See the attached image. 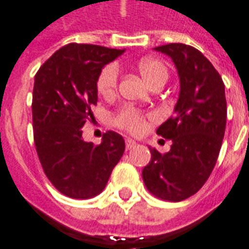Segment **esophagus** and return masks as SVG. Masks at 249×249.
I'll return each mask as SVG.
<instances>
[{
	"mask_svg": "<svg viewBox=\"0 0 249 249\" xmlns=\"http://www.w3.org/2000/svg\"><path fill=\"white\" fill-rule=\"evenodd\" d=\"M138 143L135 141H132V139H126V148L127 150H131L134 147H137Z\"/></svg>",
	"mask_w": 249,
	"mask_h": 249,
	"instance_id": "34e87169",
	"label": "esophagus"
}]
</instances>
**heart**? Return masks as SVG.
<instances>
[{
	"mask_svg": "<svg viewBox=\"0 0 249 249\" xmlns=\"http://www.w3.org/2000/svg\"><path fill=\"white\" fill-rule=\"evenodd\" d=\"M137 69L148 86H151L152 83L157 82V81L166 82L167 77H168L167 66L158 58H142L138 62ZM118 75H119V71H118V67L115 65H108V66L105 67L97 79L98 92L106 98L112 97L117 92ZM148 118L150 117H147L132 107H124L117 114L115 123L127 131L132 132V134H141L146 128Z\"/></svg>",
	"mask_w": 249,
	"mask_h": 249,
	"instance_id": "1",
	"label": "heart"
}]
</instances>
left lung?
Instances as JSON below:
<instances>
[{
    "label": "left lung",
    "instance_id": "8db88e82",
    "mask_svg": "<svg viewBox=\"0 0 249 249\" xmlns=\"http://www.w3.org/2000/svg\"><path fill=\"white\" fill-rule=\"evenodd\" d=\"M155 50L172 59L180 90L174 115L157 130L158 135L171 139V150L162 155L148 147L151 160L142 177L152 195L182 201L200 190L216 164L227 122L224 83L212 63L192 46L168 43Z\"/></svg>",
    "mask_w": 249,
    "mask_h": 249
}]
</instances>
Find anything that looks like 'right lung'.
Here are the masks:
<instances>
[{"instance_id": "add662e5", "label": "right lung", "mask_w": 249, "mask_h": 249, "mask_svg": "<svg viewBox=\"0 0 249 249\" xmlns=\"http://www.w3.org/2000/svg\"><path fill=\"white\" fill-rule=\"evenodd\" d=\"M123 53L124 49L69 43L34 78L32 110L38 158L53 186L72 199L101 194L124 152V139L118 132H105L98 146L82 138V127L92 119L90 107L98 102V77Z\"/></svg>"}]
</instances>
